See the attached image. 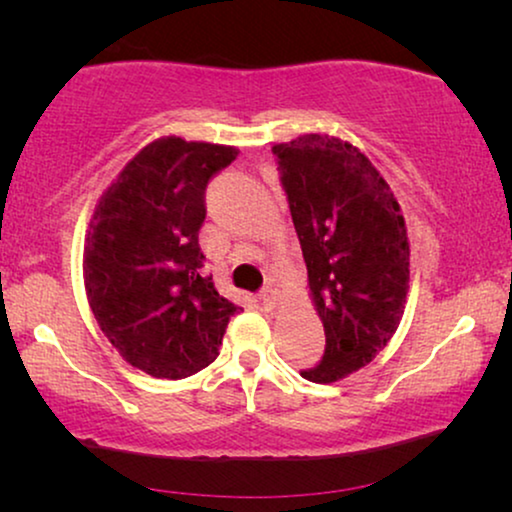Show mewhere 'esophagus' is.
Returning a JSON list of instances; mask_svg holds the SVG:
<instances>
[{"mask_svg":"<svg viewBox=\"0 0 512 512\" xmlns=\"http://www.w3.org/2000/svg\"><path fill=\"white\" fill-rule=\"evenodd\" d=\"M275 300H277V296H275V289H272V286H265V289L258 293V303H261L265 310H272V307H275Z\"/></svg>","mask_w":512,"mask_h":512,"instance_id":"esophagus-1","label":"esophagus"}]
</instances>
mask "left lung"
Listing matches in <instances>:
<instances>
[{
  "label": "left lung",
  "instance_id": "8db88e82",
  "mask_svg": "<svg viewBox=\"0 0 512 512\" xmlns=\"http://www.w3.org/2000/svg\"><path fill=\"white\" fill-rule=\"evenodd\" d=\"M272 153L326 333L321 361L300 375L328 384L373 361L396 333L410 282L408 233L389 184L356 146L303 135Z\"/></svg>",
  "mask_w": 512,
  "mask_h": 512
}]
</instances>
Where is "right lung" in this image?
Segmentation results:
<instances>
[{"mask_svg": "<svg viewBox=\"0 0 512 512\" xmlns=\"http://www.w3.org/2000/svg\"><path fill=\"white\" fill-rule=\"evenodd\" d=\"M233 146L158 139L144 146L97 205L83 251L90 310L130 366L181 380L207 368L242 307L202 277L198 230L207 184Z\"/></svg>", "mask_w": 512, "mask_h": 512, "instance_id": "right-lung-1", "label": "right lung"}]
</instances>
